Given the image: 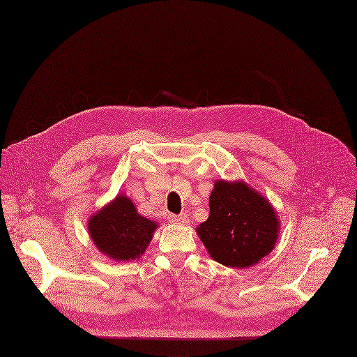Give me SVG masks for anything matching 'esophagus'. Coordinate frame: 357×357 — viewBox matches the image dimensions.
Returning a JSON list of instances; mask_svg holds the SVG:
<instances>
[{"label": "esophagus", "mask_w": 357, "mask_h": 357, "mask_svg": "<svg viewBox=\"0 0 357 357\" xmlns=\"http://www.w3.org/2000/svg\"><path fill=\"white\" fill-rule=\"evenodd\" d=\"M187 215L185 213H181V215H172L170 216V222L172 223H181V225H182V223H187Z\"/></svg>", "instance_id": "obj_1"}]
</instances>
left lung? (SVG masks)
<instances>
[{
	"label": "left lung",
	"instance_id": "left-lung-1",
	"mask_svg": "<svg viewBox=\"0 0 357 357\" xmlns=\"http://www.w3.org/2000/svg\"><path fill=\"white\" fill-rule=\"evenodd\" d=\"M208 206V219L197 232L216 261L248 268L272 252L278 238V218L269 202L244 182L218 181Z\"/></svg>",
	"mask_w": 357,
	"mask_h": 357
}]
</instances>
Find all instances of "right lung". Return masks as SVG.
Wrapping results in <instances>:
<instances>
[{
  "mask_svg": "<svg viewBox=\"0 0 357 357\" xmlns=\"http://www.w3.org/2000/svg\"><path fill=\"white\" fill-rule=\"evenodd\" d=\"M155 228L157 223L139 216L125 195H117L88 223L91 238L100 252L123 261L144 255Z\"/></svg>",
  "mask_w": 357,
  "mask_h": 357,
  "instance_id": "right-lung-1",
  "label": "right lung"
}]
</instances>
